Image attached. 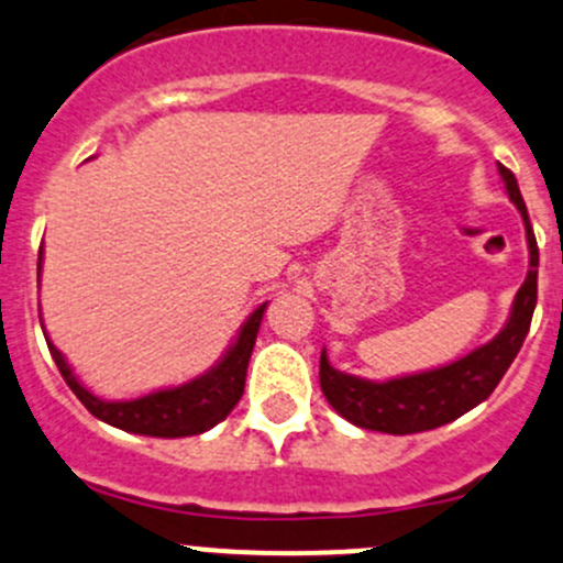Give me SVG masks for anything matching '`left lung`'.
I'll return each instance as SVG.
<instances>
[{"instance_id": "1", "label": "left lung", "mask_w": 563, "mask_h": 563, "mask_svg": "<svg viewBox=\"0 0 563 563\" xmlns=\"http://www.w3.org/2000/svg\"><path fill=\"white\" fill-rule=\"evenodd\" d=\"M504 185H507L509 198L520 209L526 223L528 253H531V269H528L526 283L520 286L515 297L512 316L507 327L496 334L487 345L471 351L463 360L452 362L446 367L417 373V376L391 378V382L376 384L365 378L349 376L329 365L327 351H321V391L329 400V406L354 422L356 428L378 430V433L408 435L422 433V430L441 428L452 419L463 417L474 406L490 397V391L498 387L504 373L509 371L512 360L518 356L523 345L528 327H531L533 308H537V266H539V247L533 236L531 220H528L523 196L515 174L507 166L498 163Z\"/></svg>"}]
</instances>
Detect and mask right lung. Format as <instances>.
<instances>
[{
    "label": "right lung",
    "mask_w": 563,
    "mask_h": 563,
    "mask_svg": "<svg viewBox=\"0 0 563 563\" xmlns=\"http://www.w3.org/2000/svg\"><path fill=\"white\" fill-rule=\"evenodd\" d=\"M266 302L253 310V316L240 329V338H236V343L231 345L220 365H214L203 376L192 378L190 384L152 391V395L139 397V400H100L98 395H92L78 382L65 356L59 354V349L51 340H45V343H48L51 356H54L67 387L76 391V397L87 406L92 417L103 419V422L119 430H128V433L155 435V439H181V435H198L203 430L214 428L240 402L242 391H245L247 362L250 354H253L255 334H258Z\"/></svg>",
    "instance_id": "obj_1"
}]
</instances>
